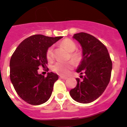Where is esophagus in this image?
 <instances>
[{
	"mask_svg": "<svg viewBox=\"0 0 127 127\" xmlns=\"http://www.w3.org/2000/svg\"><path fill=\"white\" fill-rule=\"evenodd\" d=\"M59 78L61 79H63V80H66L67 79V77H65V76H59Z\"/></svg>",
	"mask_w": 127,
	"mask_h": 127,
	"instance_id": "1",
	"label": "esophagus"
}]
</instances>
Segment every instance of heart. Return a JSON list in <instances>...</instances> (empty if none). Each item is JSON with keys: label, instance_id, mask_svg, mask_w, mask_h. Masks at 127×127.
<instances>
[{"label": "heart", "instance_id": "b5f03b06", "mask_svg": "<svg viewBox=\"0 0 127 127\" xmlns=\"http://www.w3.org/2000/svg\"><path fill=\"white\" fill-rule=\"evenodd\" d=\"M61 45L63 46L67 51L70 52V58L75 62H78L80 60L81 56L77 51H74L76 49V44L70 39H65L61 42ZM46 57L48 61H51L53 58V47L48 48L46 52ZM73 68V63L69 61L66 63L57 62L52 66V70L60 75H66Z\"/></svg>", "mask_w": 127, "mask_h": 127}]
</instances>
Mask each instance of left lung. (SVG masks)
<instances>
[{"label": "left lung", "instance_id": "8db88e82", "mask_svg": "<svg viewBox=\"0 0 127 127\" xmlns=\"http://www.w3.org/2000/svg\"><path fill=\"white\" fill-rule=\"evenodd\" d=\"M73 38L80 44L82 59L76 69L82 80L76 78L77 85L70 91V95L76 102H92L104 93L111 78L112 62L106 46L95 37L80 32Z\"/></svg>", "mask_w": 127, "mask_h": 127}]
</instances>
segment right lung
<instances>
[{"mask_svg":"<svg viewBox=\"0 0 127 127\" xmlns=\"http://www.w3.org/2000/svg\"><path fill=\"white\" fill-rule=\"evenodd\" d=\"M62 38L33 35L25 39L12 55L10 80L17 95L30 104H42L51 96L58 75L48 72L44 77L38 74V70L47 67V49Z\"/></svg>","mask_w":127,"mask_h":127,"instance_id":"obj_1","label":"right lung"}]
</instances>
